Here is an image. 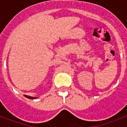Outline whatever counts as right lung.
Segmentation results:
<instances>
[{"mask_svg":"<svg viewBox=\"0 0 127 127\" xmlns=\"http://www.w3.org/2000/svg\"><path fill=\"white\" fill-rule=\"evenodd\" d=\"M24 96L26 97L28 99H36L37 97H32V96H29V95H24Z\"/></svg>","mask_w":127,"mask_h":127,"instance_id":"add662e5","label":"right lung"}]
</instances>
